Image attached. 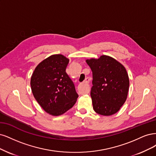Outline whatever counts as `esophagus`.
Here are the masks:
<instances>
[{"label":"esophagus","mask_w":156,"mask_h":156,"mask_svg":"<svg viewBox=\"0 0 156 156\" xmlns=\"http://www.w3.org/2000/svg\"><path fill=\"white\" fill-rule=\"evenodd\" d=\"M83 84L86 85V88H85V93H89V91H90V85H89V78H86L85 79V80L83 82Z\"/></svg>","instance_id":"esophagus-1"}]
</instances>
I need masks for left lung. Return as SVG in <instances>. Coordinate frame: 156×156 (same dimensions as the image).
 Returning a JSON list of instances; mask_svg holds the SVG:
<instances>
[{
	"label": "left lung",
	"instance_id": "1",
	"mask_svg": "<svg viewBox=\"0 0 156 156\" xmlns=\"http://www.w3.org/2000/svg\"><path fill=\"white\" fill-rule=\"evenodd\" d=\"M86 62L93 72L91 97L94 112L104 116L116 113L127 98L129 83L126 70L105 55Z\"/></svg>",
	"mask_w": 156,
	"mask_h": 156
}]
</instances>
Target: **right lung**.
<instances>
[{"label":"right lung","instance_id":"right-lung-1","mask_svg":"<svg viewBox=\"0 0 156 156\" xmlns=\"http://www.w3.org/2000/svg\"><path fill=\"white\" fill-rule=\"evenodd\" d=\"M69 62L62 54L52 55L37 65L31 77L34 98L45 112L54 116L73 108L78 97L65 71Z\"/></svg>","mask_w":156,"mask_h":156}]
</instances>
